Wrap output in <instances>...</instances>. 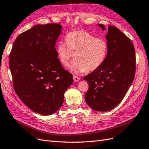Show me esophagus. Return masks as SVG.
Returning <instances> with one entry per match:
<instances>
[{
	"instance_id": "1",
	"label": "esophagus",
	"mask_w": 149,
	"mask_h": 149,
	"mask_svg": "<svg viewBox=\"0 0 149 149\" xmlns=\"http://www.w3.org/2000/svg\"><path fill=\"white\" fill-rule=\"evenodd\" d=\"M73 78H74V82H78V81H80V80H81V79H80V77H77V76H76V75H74V77H73Z\"/></svg>"
}]
</instances>
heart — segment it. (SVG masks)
<instances>
[{"label": "heart", "instance_id": "obj_1", "mask_svg": "<svg viewBox=\"0 0 149 149\" xmlns=\"http://www.w3.org/2000/svg\"><path fill=\"white\" fill-rule=\"evenodd\" d=\"M56 52L61 64L67 67L74 55L70 70L74 73L90 72L97 70L103 63L108 53L107 42L85 31L68 33L66 43H59Z\"/></svg>", "mask_w": 149, "mask_h": 149}]
</instances>
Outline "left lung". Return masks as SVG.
<instances>
[{
	"label": "left lung",
	"instance_id": "obj_1",
	"mask_svg": "<svg viewBox=\"0 0 149 149\" xmlns=\"http://www.w3.org/2000/svg\"><path fill=\"white\" fill-rule=\"evenodd\" d=\"M104 31L105 26L98 24ZM108 53L100 68L84 77L89 83L86 103L95 111H108L123 100L135 77V52L132 41L119 29L108 26Z\"/></svg>",
	"mask_w": 149,
	"mask_h": 149
}]
</instances>
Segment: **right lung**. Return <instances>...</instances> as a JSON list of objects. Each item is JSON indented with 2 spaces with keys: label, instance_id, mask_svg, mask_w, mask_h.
I'll return each mask as SVG.
<instances>
[{
  "label": "right lung",
  "instance_id": "obj_1",
  "mask_svg": "<svg viewBox=\"0 0 149 149\" xmlns=\"http://www.w3.org/2000/svg\"><path fill=\"white\" fill-rule=\"evenodd\" d=\"M59 24H37L20 34L9 55L15 92L33 111L50 115L62 106L72 75L63 68L55 44Z\"/></svg>",
  "mask_w": 149,
  "mask_h": 149
}]
</instances>
